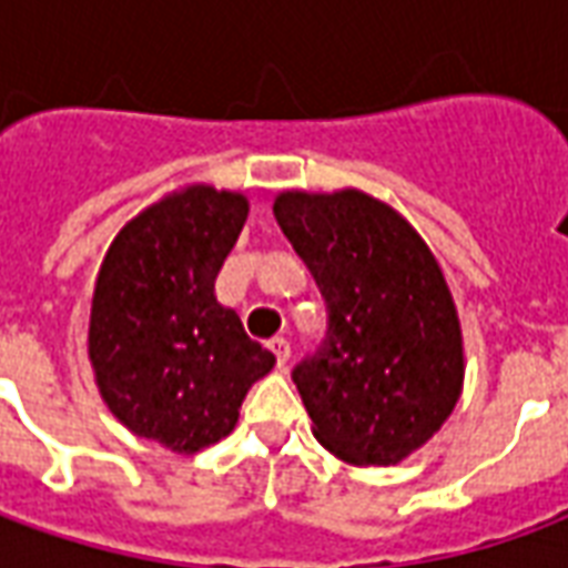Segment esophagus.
Listing matches in <instances>:
<instances>
[{
    "instance_id": "1",
    "label": "esophagus",
    "mask_w": 568,
    "mask_h": 568,
    "mask_svg": "<svg viewBox=\"0 0 568 568\" xmlns=\"http://www.w3.org/2000/svg\"><path fill=\"white\" fill-rule=\"evenodd\" d=\"M267 346H271V353L276 356V365L285 368V365H288V356H292V344H288L285 337H273Z\"/></svg>"
}]
</instances>
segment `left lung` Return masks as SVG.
I'll use <instances>...</instances> for the list:
<instances>
[{"instance_id":"left-lung-1","label":"left lung","mask_w":568,"mask_h":568,"mask_svg":"<svg viewBox=\"0 0 568 568\" xmlns=\"http://www.w3.org/2000/svg\"><path fill=\"white\" fill-rule=\"evenodd\" d=\"M273 215L328 304L295 371L313 435L353 465H395L450 417L465 377L447 280L405 215L356 187L283 191Z\"/></svg>"}]
</instances>
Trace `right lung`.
Returning <instances> with one entry per match:
<instances>
[{
	"label": "right lung",
	"instance_id": "obj_1",
	"mask_svg": "<svg viewBox=\"0 0 568 568\" xmlns=\"http://www.w3.org/2000/svg\"><path fill=\"white\" fill-rule=\"evenodd\" d=\"M248 215L246 194L187 185L130 219L105 252L88 356L124 426L191 453L231 435L271 349L215 297V276Z\"/></svg>",
	"mask_w": 568,
	"mask_h": 568
}]
</instances>
